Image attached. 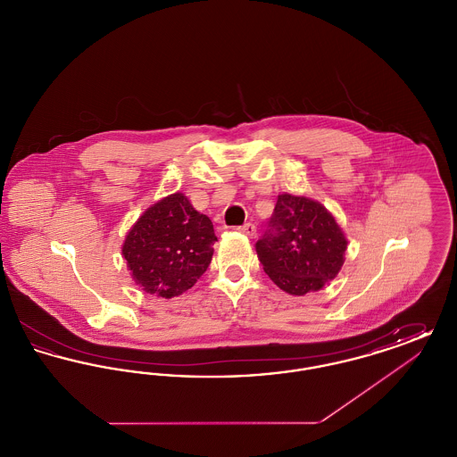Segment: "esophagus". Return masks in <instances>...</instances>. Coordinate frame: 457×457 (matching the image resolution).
<instances>
[{
  "label": "esophagus",
  "mask_w": 457,
  "mask_h": 457,
  "mask_svg": "<svg viewBox=\"0 0 457 457\" xmlns=\"http://www.w3.org/2000/svg\"><path fill=\"white\" fill-rule=\"evenodd\" d=\"M237 229H238L239 233L246 235L248 238H253V237L257 235V228H255V224H252V222H246V224H243V226H238Z\"/></svg>",
  "instance_id": "esophagus-1"
}]
</instances>
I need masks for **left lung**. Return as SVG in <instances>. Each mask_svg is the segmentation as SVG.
<instances>
[{"label": "left lung", "mask_w": 457, "mask_h": 457, "mask_svg": "<svg viewBox=\"0 0 457 457\" xmlns=\"http://www.w3.org/2000/svg\"><path fill=\"white\" fill-rule=\"evenodd\" d=\"M348 241L326 207L306 196H278L255 243L265 274L289 295L319 291L337 276Z\"/></svg>", "instance_id": "8db88e82"}]
</instances>
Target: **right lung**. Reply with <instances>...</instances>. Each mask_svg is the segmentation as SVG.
Wrapping results in <instances>:
<instances>
[{"instance_id": "right-lung-1", "label": "right lung", "mask_w": 457, "mask_h": 457, "mask_svg": "<svg viewBox=\"0 0 457 457\" xmlns=\"http://www.w3.org/2000/svg\"><path fill=\"white\" fill-rule=\"evenodd\" d=\"M218 241L214 226L183 194L166 196L133 224L123 255L144 291L173 298L202 278Z\"/></svg>"}]
</instances>
